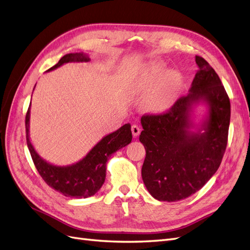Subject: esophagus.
Segmentation results:
<instances>
[{
  "label": "esophagus",
  "instance_id": "esophagus-1",
  "mask_svg": "<svg viewBox=\"0 0 250 250\" xmlns=\"http://www.w3.org/2000/svg\"><path fill=\"white\" fill-rule=\"evenodd\" d=\"M131 132H132L133 137H135V138L139 137L140 133H141V127H140L139 125L133 124V125L131 126Z\"/></svg>",
  "mask_w": 250,
  "mask_h": 250
}]
</instances>
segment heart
I'll return each instance as SVG.
<instances>
[{
	"instance_id": "heart-1",
	"label": "heart",
	"mask_w": 250,
	"mask_h": 250,
	"mask_svg": "<svg viewBox=\"0 0 250 250\" xmlns=\"http://www.w3.org/2000/svg\"><path fill=\"white\" fill-rule=\"evenodd\" d=\"M167 70L162 60H152L143 65L128 83L131 93L146 95L144 107L148 112H167L178 99L184 84L183 76L177 71Z\"/></svg>"
}]
</instances>
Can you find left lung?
Segmentation results:
<instances>
[{"instance_id":"8db88e82","label":"left lung","mask_w":250,"mask_h":250,"mask_svg":"<svg viewBox=\"0 0 250 250\" xmlns=\"http://www.w3.org/2000/svg\"><path fill=\"white\" fill-rule=\"evenodd\" d=\"M198 71L188 94L163 115L143 116L140 142L146 150L142 178L160 201H178L195 194L221 164L230 121V102L222 82L206 59L195 57ZM206 115L194 122V108Z\"/></svg>"}]
</instances>
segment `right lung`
<instances>
[{
  "label": "right lung",
  "mask_w": 250,
  "mask_h": 250,
  "mask_svg": "<svg viewBox=\"0 0 250 250\" xmlns=\"http://www.w3.org/2000/svg\"><path fill=\"white\" fill-rule=\"evenodd\" d=\"M89 60L88 55L85 53H70L60 58L58 63L52 66L47 72L56 70L57 67L67 62H88ZM30 107L31 103L26 115L27 145L35 167L42 179L48 186L66 197L87 198L95 195L104 184L106 177V165L111 154L131 143L132 133L130 124H125L117 131L105 135L77 163L67 166H56L43 160L36 152L30 141Z\"/></svg>",
  "instance_id": "right-lung-1"
}]
</instances>
